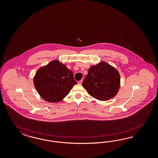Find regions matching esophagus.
<instances>
[{
	"instance_id": "obj_1",
	"label": "esophagus",
	"mask_w": 158,
	"mask_h": 158,
	"mask_svg": "<svg viewBox=\"0 0 158 158\" xmlns=\"http://www.w3.org/2000/svg\"><path fill=\"white\" fill-rule=\"evenodd\" d=\"M82 81H83V80H81V81H78V84H79V85H81V83H82Z\"/></svg>"
}]
</instances>
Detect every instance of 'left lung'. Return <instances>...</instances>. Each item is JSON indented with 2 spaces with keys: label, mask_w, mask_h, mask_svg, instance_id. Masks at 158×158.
<instances>
[{
  "label": "left lung",
  "mask_w": 158,
  "mask_h": 158,
  "mask_svg": "<svg viewBox=\"0 0 158 158\" xmlns=\"http://www.w3.org/2000/svg\"><path fill=\"white\" fill-rule=\"evenodd\" d=\"M118 71L105 62L91 66L82 82V86L93 97L106 101L114 97L120 87Z\"/></svg>",
  "instance_id": "1"
}]
</instances>
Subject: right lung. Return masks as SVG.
Instances as JSON below:
<instances>
[{
    "label": "right lung",
    "mask_w": 158,
    "mask_h": 158,
    "mask_svg": "<svg viewBox=\"0 0 158 158\" xmlns=\"http://www.w3.org/2000/svg\"><path fill=\"white\" fill-rule=\"evenodd\" d=\"M34 83L43 99L57 102L68 94L77 81L72 71L61 62L54 60L39 69L34 77Z\"/></svg>",
    "instance_id": "obj_1"
}]
</instances>
